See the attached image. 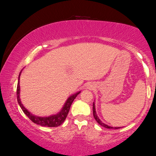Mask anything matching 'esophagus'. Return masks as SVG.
Returning <instances> with one entry per match:
<instances>
[{
    "label": "esophagus",
    "mask_w": 156,
    "mask_h": 156,
    "mask_svg": "<svg viewBox=\"0 0 156 156\" xmlns=\"http://www.w3.org/2000/svg\"><path fill=\"white\" fill-rule=\"evenodd\" d=\"M87 88H88V87H87Z\"/></svg>",
    "instance_id": "34e87169"
}]
</instances>
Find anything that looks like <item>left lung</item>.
Listing matches in <instances>:
<instances>
[{"mask_svg":"<svg viewBox=\"0 0 156 156\" xmlns=\"http://www.w3.org/2000/svg\"><path fill=\"white\" fill-rule=\"evenodd\" d=\"M93 115H94V117L95 120L97 121V123H99V125H101V126L105 127V128H106V129H120V127H112V126H110L106 125V124H105V123H104L102 122V121H101V120H100L99 118V116H97V112H96V108H95V104H94V103H93Z\"/></svg>","mask_w":156,"mask_h":156,"instance_id":"obj_1","label":"left lung"}]
</instances>
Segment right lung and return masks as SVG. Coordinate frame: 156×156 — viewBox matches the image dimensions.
<instances>
[{
  "mask_svg": "<svg viewBox=\"0 0 156 156\" xmlns=\"http://www.w3.org/2000/svg\"><path fill=\"white\" fill-rule=\"evenodd\" d=\"M21 72H20V74H19L18 86H17V99H18V104L20 105L21 109L23 110V112L25 113V114L26 115V116L28 117V118L30 119L33 123H37V124L40 126H45V127H57V126H60L62 123L65 121V120L66 119V117L67 116V114L69 112L70 106H71L72 102H73L74 99L76 97V96H77L81 91H78V92H76L75 94H74L70 96V97L67 99V101H66L65 104H64L63 107L62 108V109L59 111L57 114L51 115V116H44V117L35 116V115L32 114V113L30 112L23 105L22 102L20 101V76Z\"/></svg>",
  "mask_w": 156,
  "mask_h": 156,
  "instance_id": "right-lung-1",
  "label": "right lung"
}]
</instances>
